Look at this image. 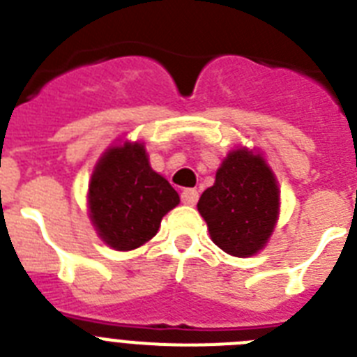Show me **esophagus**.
<instances>
[{
  "label": "esophagus",
  "instance_id": "34e87169",
  "mask_svg": "<svg viewBox=\"0 0 357 357\" xmlns=\"http://www.w3.org/2000/svg\"><path fill=\"white\" fill-rule=\"evenodd\" d=\"M197 199H199V194H197V190H194V188H185V190L181 192V201L185 204H188V206H194V204L197 203Z\"/></svg>",
  "mask_w": 357,
  "mask_h": 357
}]
</instances>
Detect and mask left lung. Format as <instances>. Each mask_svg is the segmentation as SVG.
I'll return each mask as SVG.
<instances>
[{"label": "left lung", "instance_id": "obj_1", "mask_svg": "<svg viewBox=\"0 0 357 357\" xmlns=\"http://www.w3.org/2000/svg\"><path fill=\"white\" fill-rule=\"evenodd\" d=\"M210 238L234 257H252L268 244L280 212V190L264 156L234 149L215 172V183L197 203Z\"/></svg>", "mask_w": 357, "mask_h": 357}]
</instances>
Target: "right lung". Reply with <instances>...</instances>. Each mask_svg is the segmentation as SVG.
Segmentation results:
<instances>
[{
  "label": "right lung",
  "instance_id": "obj_1",
  "mask_svg": "<svg viewBox=\"0 0 357 357\" xmlns=\"http://www.w3.org/2000/svg\"><path fill=\"white\" fill-rule=\"evenodd\" d=\"M178 204V192L154 172L142 142L111 145L98 158L89 179V219L98 237L116 252H131L151 241L163 215Z\"/></svg>",
  "mask_w": 357,
  "mask_h": 357
}]
</instances>
